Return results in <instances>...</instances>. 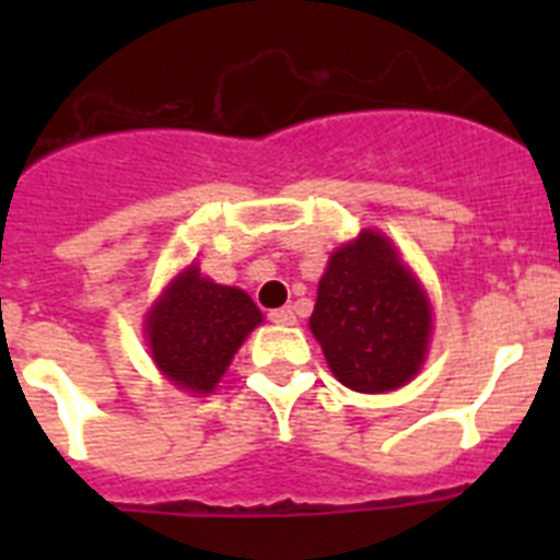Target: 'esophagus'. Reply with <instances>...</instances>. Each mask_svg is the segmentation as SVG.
I'll return each mask as SVG.
<instances>
[{
    "label": "esophagus",
    "mask_w": 560,
    "mask_h": 560,
    "mask_svg": "<svg viewBox=\"0 0 560 560\" xmlns=\"http://www.w3.org/2000/svg\"><path fill=\"white\" fill-rule=\"evenodd\" d=\"M269 319L277 325H294V311L291 308H275L269 311Z\"/></svg>",
    "instance_id": "1"
}]
</instances>
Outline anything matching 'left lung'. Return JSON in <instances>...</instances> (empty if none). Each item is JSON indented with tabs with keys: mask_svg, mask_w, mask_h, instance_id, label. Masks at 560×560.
I'll return each instance as SVG.
<instances>
[{
	"mask_svg": "<svg viewBox=\"0 0 560 560\" xmlns=\"http://www.w3.org/2000/svg\"><path fill=\"white\" fill-rule=\"evenodd\" d=\"M311 330L345 387L387 393L404 387L423 364L432 311L393 244L368 230L330 255Z\"/></svg>",
	"mask_w": 560,
	"mask_h": 560,
	"instance_id": "obj_1",
	"label": "left lung"
}]
</instances>
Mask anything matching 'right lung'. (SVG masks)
Segmentation results:
<instances>
[{"mask_svg":"<svg viewBox=\"0 0 560 560\" xmlns=\"http://www.w3.org/2000/svg\"><path fill=\"white\" fill-rule=\"evenodd\" d=\"M260 319L246 291L212 283L190 266L148 316L153 361L182 389L210 393Z\"/></svg>","mask_w":560,"mask_h":560,"instance_id":"obj_1","label":"right lung"}]
</instances>
